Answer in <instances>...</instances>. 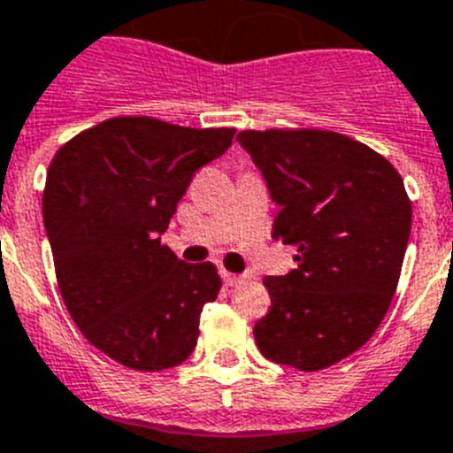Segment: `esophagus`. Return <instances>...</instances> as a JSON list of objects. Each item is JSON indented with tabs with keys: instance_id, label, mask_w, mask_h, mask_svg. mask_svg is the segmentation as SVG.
Here are the masks:
<instances>
[{
	"instance_id": "1",
	"label": "esophagus",
	"mask_w": 453,
	"mask_h": 453,
	"mask_svg": "<svg viewBox=\"0 0 453 453\" xmlns=\"http://www.w3.org/2000/svg\"><path fill=\"white\" fill-rule=\"evenodd\" d=\"M221 278H223V282H226L227 287H234V285H239V282H242V275L227 273V271H221Z\"/></svg>"
}]
</instances>
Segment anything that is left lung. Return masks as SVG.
Returning <instances> with one entry per match:
<instances>
[{
  "label": "left lung",
  "instance_id": "8db88e82",
  "mask_svg": "<svg viewBox=\"0 0 453 453\" xmlns=\"http://www.w3.org/2000/svg\"><path fill=\"white\" fill-rule=\"evenodd\" d=\"M239 143L280 211L273 239L298 266L265 278L271 310L255 324L262 356L319 372L357 351L383 321L411 237L412 204L383 155L326 129H243Z\"/></svg>",
  "mask_w": 453,
  "mask_h": 453
}]
</instances>
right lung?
Masks as SVG:
<instances>
[{
  "mask_svg": "<svg viewBox=\"0 0 453 453\" xmlns=\"http://www.w3.org/2000/svg\"><path fill=\"white\" fill-rule=\"evenodd\" d=\"M232 136L118 116L61 145L47 168L42 221L63 303L81 335L125 367L161 372L196 349L221 275L211 262L178 259L159 234Z\"/></svg>",
  "mask_w": 453,
  "mask_h": 453,
  "instance_id": "obj_1",
  "label": "right lung"
}]
</instances>
